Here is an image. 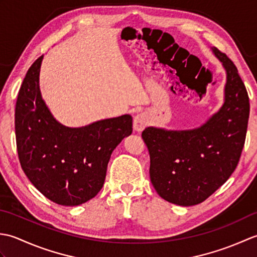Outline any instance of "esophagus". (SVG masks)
<instances>
[{
    "mask_svg": "<svg viewBox=\"0 0 257 257\" xmlns=\"http://www.w3.org/2000/svg\"><path fill=\"white\" fill-rule=\"evenodd\" d=\"M148 121L149 119L146 113L141 112L136 114L134 118V130L137 133H141L146 128V125L148 124Z\"/></svg>",
    "mask_w": 257,
    "mask_h": 257,
    "instance_id": "1",
    "label": "esophagus"
}]
</instances>
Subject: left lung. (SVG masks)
<instances>
[{"instance_id":"8db88e82","label":"left lung","mask_w":257,"mask_h":257,"mask_svg":"<svg viewBox=\"0 0 257 257\" xmlns=\"http://www.w3.org/2000/svg\"><path fill=\"white\" fill-rule=\"evenodd\" d=\"M225 70L224 99L199 127L171 130L147 127L150 180L162 199L180 206L206 200L231 177L243 150L249 116L247 91L225 54L211 47Z\"/></svg>"}]
</instances>
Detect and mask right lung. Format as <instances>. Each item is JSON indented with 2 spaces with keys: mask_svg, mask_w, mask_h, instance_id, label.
Listing matches in <instances>:
<instances>
[{
  "mask_svg": "<svg viewBox=\"0 0 257 257\" xmlns=\"http://www.w3.org/2000/svg\"><path fill=\"white\" fill-rule=\"evenodd\" d=\"M44 55L27 70L15 107L16 145L32 184L59 205L77 206L105 182L112 151L133 133L130 114L67 127L53 116L40 89Z\"/></svg>",
  "mask_w": 257,
  "mask_h": 257,
  "instance_id": "obj_1",
  "label": "right lung"
}]
</instances>
